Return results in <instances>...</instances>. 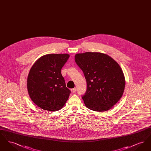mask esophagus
<instances>
[{
	"instance_id": "1",
	"label": "esophagus",
	"mask_w": 151,
	"mask_h": 151,
	"mask_svg": "<svg viewBox=\"0 0 151 151\" xmlns=\"http://www.w3.org/2000/svg\"><path fill=\"white\" fill-rule=\"evenodd\" d=\"M76 88H73L72 89V92L73 93H75V92H76Z\"/></svg>"
}]
</instances>
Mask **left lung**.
I'll return each instance as SVG.
<instances>
[{"instance_id":"obj_1","label":"left lung","mask_w":151,"mask_h":151,"mask_svg":"<svg viewBox=\"0 0 151 151\" xmlns=\"http://www.w3.org/2000/svg\"><path fill=\"white\" fill-rule=\"evenodd\" d=\"M75 60L86 79V92L82 96L86 106L99 112L110 109L124 89V76L119 65L108 55L96 52L77 54Z\"/></svg>"}]
</instances>
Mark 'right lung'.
Instances as JSON below:
<instances>
[{"label":"right lung","instance_id":"add662e5","mask_svg":"<svg viewBox=\"0 0 151 151\" xmlns=\"http://www.w3.org/2000/svg\"><path fill=\"white\" fill-rule=\"evenodd\" d=\"M69 57L67 54L45 55L31 68L28 76V91L31 100L39 108L54 111L65 105L71 91L66 87L61 70Z\"/></svg>","mask_w":151,"mask_h":151}]
</instances>
